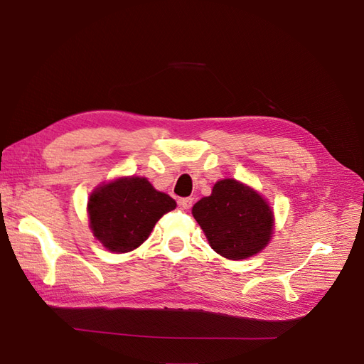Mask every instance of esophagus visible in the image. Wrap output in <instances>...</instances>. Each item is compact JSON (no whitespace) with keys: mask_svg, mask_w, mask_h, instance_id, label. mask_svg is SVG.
<instances>
[{"mask_svg":"<svg viewBox=\"0 0 364 364\" xmlns=\"http://www.w3.org/2000/svg\"><path fill=\"white\" fill-rule=\"evenodd\" d=\"M193 202H194L193 197H183V199H179L178 203L182 209H190L193 206Z\"/></svg>","mask_w":364,"mask_h":364,"instance_id":"34e87169","label":"esophagus"}]
</instances>
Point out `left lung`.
I'll use <instances>...</instances> for the list:
<instances>
[{
  "label": "left lung",
  "mask_w": 364,
  "mask_h": 364,
  "mask_svg": "<svg viewBox=\"0 0 364 364\" xmlns=\"http://www.w3.org/2000/svg\"><path fill=\"white\" fill-rule=\"evenodd\" d=\"M211 247L228 259H243L266 247L273 214L262 197L235 179L218 181L213 194L193 206Z\"/></svg>",
  "instance_id": "8db88e82"
}]
</instances>
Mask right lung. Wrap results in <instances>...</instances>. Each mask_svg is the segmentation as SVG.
I'll return each mask as SVG.
<instances>
[{
    "mask_svg": "<svg viewBox=\"0 0 364 364\" xmlns=\"http://www.w3.org/2000/svg\"><path fill=\"white\" fill-rule=\"evenodd\" d=\"M176 208L168 194L156 191L146 178H124L97 188L87 202L94 235L111 252L141 246L158 220Z\"/></svg>",
    "mask_w": 364,
    "mask_h": 364,
    "instance_id": "right-lung-1",
    "label": "right lung"
}]
</instances>
